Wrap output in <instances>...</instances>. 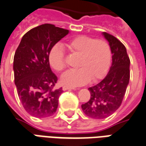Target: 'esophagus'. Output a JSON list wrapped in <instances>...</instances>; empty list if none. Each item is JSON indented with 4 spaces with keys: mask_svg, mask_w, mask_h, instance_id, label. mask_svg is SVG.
Instances as JSON below:
<instances>
[{
    "mask_svg": "<svg viewBox=\"0 0 146 146\" xmlns=\"http://www.w3.org/2000/svg\"><path fill=\"white\" fill-rule=\"evenodd\" d=\"M73 89H74V87H70V86H67V85H64V86L62 87V90H73Z\"/></svg>",
    "mask_w": 146,
    "mask_h": 146,
    "instance_id": "obj_1",
    "label": "esophagus"
}]
</instances>
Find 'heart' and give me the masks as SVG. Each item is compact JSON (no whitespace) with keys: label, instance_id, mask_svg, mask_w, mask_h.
I'll return each instance as SVG.
<instances>
[{"label":"heart","instance_id":"heart-1","mask_svg":"<svg viewBox=\"0 0 146 146\" xmlns=\"http://www.w3.org/2000/svg\"><path fill=\"white\" fill-rule=\"evenodd\" d=\"M66 46L70 53L79 56L76 64L79 69L65 73L61 77L62 84L76 87L87 84L90 79L97 81L105 76L111 59V47L106 40L79 35L67 41ZM48 62L56 72L65 70V53L60 45L52 48L48 54Z\"/></svg>","mask_w":146,"mask_h":146}]
</instances>
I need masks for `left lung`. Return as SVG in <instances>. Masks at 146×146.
<instances>
[{
	"instance_id": "left-lung-1",
	"label": "left lung",
	"mask_w": 146,
	"mask_h": 146,
	"mask_svg": "<svg viewBox=\"0 0 146 146\" xmlns=\"http://www.w3.org/2000/svg\"><path fill=\"white\" fill-rule=\"evenodd\" d=\"M112 53V64L107 76L94 86L89 87L90 98L82 104L87 116L103 119L117 111L122 103L130 79V59L126 48L117 38L103 32Z\"/></svg>"
}]
</instances>
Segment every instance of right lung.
I'll return each mask as SVG.
<instances>
[{
	"label": "right lung",
	"instance_id": "obj_1",
	"mask_svg": "<svg viewBox=\"0 0 146 146\" xmlns=\"http://www.w3.org/2000/svg\"><path fill=\"white\" fill-rule=\"evenodd\" d=\"M68 33L54 25H41L24 35L16 49L15 84L24 108L32 116L50 117L56 111L62 90L55 88L58 79L52 72L48 54Z\"/></svg>",
	"mask_w": 146,
	"mask_h": 146
}]
</instances>
